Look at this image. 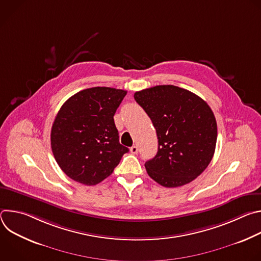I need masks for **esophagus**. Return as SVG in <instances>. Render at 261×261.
<instances>
[{
  "label": "esophagus",
  "mask_w": 261,
  "mask_h": 261,
  "mask_svg": "<svg viewBox=\"0 0 261 261\" xmlns=\"http://www.w3.org/2000/svg\"><path fill=\"white\" fill-rule=\"evenodd\" d=\"M130 151H131V153H132L133 155H136V154L138 153V146H137V145H133V146H131Z\"/></svg>",
  "instance_id": "1"
}]
</instances>
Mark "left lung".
I'll return each mask as SVG.
<instances>
[{
    "instance_id": "left-lung-1",
    "label": "left lung",
    "mask_w": 261,
    "mask_h": 261,
    "mask_svg": "<svg viewBox=\"0 0 261 261\" xmlns=\"http://www.w3.org/2000/svg\"><path fill=\"white\" fill-rule=\"evenodd\" d=\"M156 129L157 155L145 162L147 174L163 187L195 179L213 159L217 122L207 103L175 86H156L134 94Z\"/></svg>"
}]
</instances>
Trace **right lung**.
I'll use <instances>...</instances> for the list:
<instances>
[{
  "label": "right lung",
  "mask_w": 261,
  "mask_h": 261,
  "mask_svg": "<svg viewBox=\"0 0 261 261\" xmlns=\"http://www.w3.org/2000/svg\"><path fill=\"white\" fill-rule=\"evenodd\" d=\"M126 94L95 87L73 95L60 108L51 127V150L61 169L73 180L99 184L129 152L119 141L114 121Z\"/></svg>",
  "instance_id": "right-lung-1"
}]
</instances>
